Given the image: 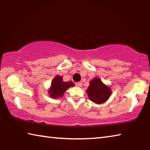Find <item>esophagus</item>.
Listing matches in <instances>:
<instances>
[{
	"instance_id": "34e87169",
	"label": "esophagus",
	"mask_w": 150,
	"mask_h": 150,
	"mask_svg": "<svg viewBox=\"0 0 150 150\" xmlns=\"http://www.w3.org/2000/svg\"><path fill=\"white\" fill-rule=\"evenodd\" d=\"M75 84H76V86H77V87H81V86H82V85H83V83H81V82H78V83H76Z\"/></svg>"
}]
</instances>
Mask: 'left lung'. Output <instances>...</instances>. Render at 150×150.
I'll list each match as a JSON object with an SVG mask.
<instances>
[{"instance_id":"left-lung-1","label":"left lung","mask_w":150,"mask_h":150,"mask_svg":"<svg viewBox=\"0 0 150 150\" xmlns=\"http://www.w3.org/2000/svg\"><path fill=\"white\" fill-rule=\"evenodd\" d=\"M86 92L89 99L97 104L105 102L112 93L110 87L103 83L98 77H95L91 81Z\"/></svg>"}]
</instances>
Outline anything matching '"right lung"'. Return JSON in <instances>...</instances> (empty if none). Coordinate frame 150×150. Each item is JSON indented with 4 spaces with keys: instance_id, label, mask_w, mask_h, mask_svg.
Here are the masks:
<instances>
[{
    "instance_id": "add662e5",
    "label": "right lung",
    "mask_w": 150,
    "mask_h": 150,
    "mask_svg": "<svg viewBox=\"0 0 150 150\" xmlns=\"http://www.w3.org/2000/svg\"><path fill=\"white\" fill-rule=\"evenodd\" d=\"M75 84L72 81L64 82L63 81V77L59 75L55 76L51 82V86L48 89V92L49 96L52 98L57 99L58 98H62L64 96L67 90L69 87L74 86Z\"/></svg>"
}]
</instances>
